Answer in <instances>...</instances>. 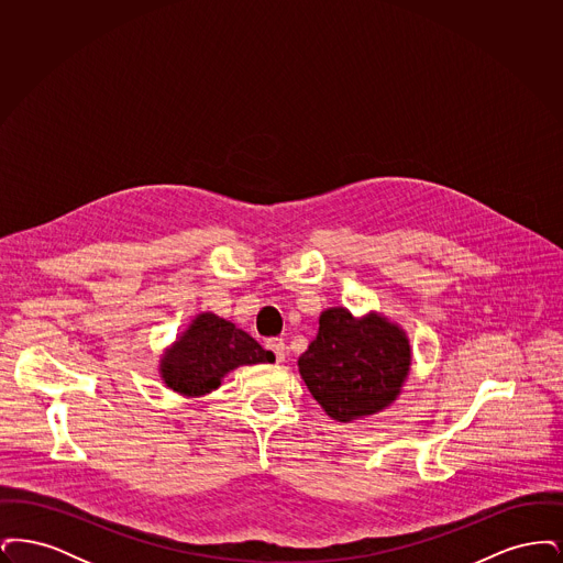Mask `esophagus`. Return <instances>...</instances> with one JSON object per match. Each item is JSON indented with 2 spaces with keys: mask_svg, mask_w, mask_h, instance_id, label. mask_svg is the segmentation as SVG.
<instances>
[{
  "mask_svg": "<svg viewBox=\"0 0 563 563\" xmlns=\"http://www.w3.org/2000/svg\"><path fill=\"white\" fill-rule=\"evenodd\" d=\"M266 349L272 350L274 352V356H276V361L280 363V361H285V356H287V349H285V342L280 340V338H272L266 342Z\"/></svg>",
  "mask_w": 563,
  "mask_h": 563,
  "instance_id": "1",
  "label": "esophagus"
}]
</instances>
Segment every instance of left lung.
Instances as JSON below:
<instances>
[{"label":"left lung","mask_w":563,"mask_h":563,"mask_svg":"<svg viewBox=\"0 0 563 563\" xmlns=\"http://www.w3.org/2000/svg\"><path fill=\"white\" fill-rule=\"evenodd\" d=\"M297 365L327 416L350 422L397 399L411 350L399 324L375 312L354 319L346 308H329L319 319L317 340Z\"/></svg>","instance_id":"obj_1"}]
</instances>
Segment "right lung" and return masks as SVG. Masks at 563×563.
<instances>
[{
    "label": "right lung",
    "mask_w": 563,
    "mask_h": 563,
    "mask_svg": "<svg viewBox=\"0 0 563 563\" xmlns=\"http://www.w3.org/2000/svg\"><path fill=\"white\" fill-rule=\"evenodd\" d=\"M274 354L264 350L246 331L217 314H198L188 331L162 356L164 384L186 397L214 390L221 377L255 363H272Z\"/></svg>",
    "instance_id": "add662e5"
}]
</instances>
